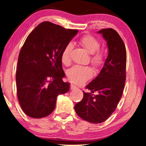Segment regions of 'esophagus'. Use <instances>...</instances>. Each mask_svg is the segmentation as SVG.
Instances as JSON below:
<instances>
[{
	"instance_id": "esophagus-1",
	"label": "esophagus",
	"mask_w": 146,
	"mask_h": 146,
	"mask_svg": "<svg viewBox=\"0 0 146 146\" xmlns=\"http://www.w3.org/2000/svg\"><path fill=\"white\" fill-rule=\"evenodd\" d=\"M76 88H77L76 86H75V85H74V84H71L70 85V89L71 90H74V89H76Z\"/></svg>"
}]
</instances>
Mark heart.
<instances>
[{
    "mask_svg": "<svg viewBox=\"0 0 146 146\" xmlns=\"http://www.w3.org/2000/svg\"><path fill=\"white\" fill-rule=\"evenodd\" d=\"M80 43L90 54V62L95 68L102 66L105 62V54L100 49V41L92 35H85L80 39ZM73 44L68 43L65 46L61 53V61L64 64L68 65L70 62V54ZM93 72L88 66H74L67 72L68 78L71 82L80 84L88 80L92 76Z\"/></svg>",
    "mask_w": 146,
    "mask_h": 146,
    "instance_id": "heart-1",
    "label": "heart"
}]
</instances>
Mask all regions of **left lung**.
Instances as JSON below:
<instances>
[{
	"label": "left lung",
	"instance_id": "obj_1",
	"mask_svg": "<svg viewBox=\"0 0 146 146\" xmlns=\"http://www.w3.org/2000/svg\"><path fill=\"white\" fill-rule=\"evenodd\" d=\"M107 42L108 55L98 76L83 91L82 101L75 105L79 117L93 123L106 120L115 111L122 96L125 82L126 50L115 30L104 29L98 31Z\"/></svg>",
	"mask_w": 146,
	"mask_h": 146
}]
</instances>
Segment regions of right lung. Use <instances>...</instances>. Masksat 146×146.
<instances>
[{
    "mask_svg": "<svg viewBox=\"0 0 146 146\" xmlns=\"http://www.w3.org/2000/svg\"><path fill=\"white\" fill-rule=\"evenodd\" d=\"M78 31L43 22L28 36L20 51L16 73L17 96L25 114L41 118L55 108L57 96L69 90L61 53Z\"/></svg>",
    "mask_w": 146,
    "mask_h": 146,
    "instance_id": "1",
    "label": "right lung"
}]
</instances>
